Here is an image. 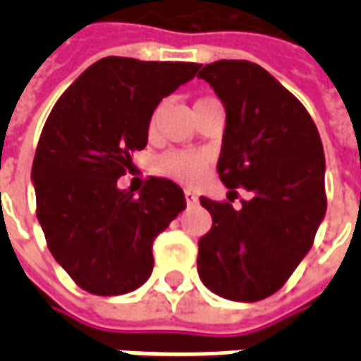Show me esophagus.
<instances>
[{
    "label": "esophagus",
    "mask_w": 361,
    "mask_h": 361,
    "mask_svg": "<svg viewBox=\"0 0 361 361\" xmlns=\"http://www.w3.org/2000/svg\"><path fill=\"white\" fill-rule=\"evenodd\" d=\"M185 201H188V204H197L199 197H197L195 191H191V189H185Z\"/></svg>",
    "instance_id": "esophagus-1"
}]
</instances>
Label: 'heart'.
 I'll use <instances>...</instances> for the list:
<instances>
[{
	"instance_id": "heart-1",
	"label": "heart",
	"mask_w": 361,
	"mask_h": 361,
	"mask_svg": "<svg viewBox=\"0 0 361 361\" xmlns=\"http://www.w3.org/2000/svg\"><path fill=\"white\" fill-rule=\"evenodd\" d=\"M157 110L152 114V123L158 118ZM209 164V158L201 154V152H189V150H172V152H166L162 157L158 158L157 168L158 172L164 173L168 178L181 181V183H193L197 181L203 172L207 170Z\"/></svg>"
}]
</instances>
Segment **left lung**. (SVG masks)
Returning a JSON list of instances; mask_svg holds the SVG:
<instances>
[{
  "label": "left lung",
  "instance_id": "1",
  "mask_svg": "<svg viewBox=\"0 0 361 361\" xmlns=\"http://www.w3.org/2000/svg\"><path fill=\"white\" fill-rule=\"evenodd\" d=\"M197 77L226 110L216 170L228 199L235 188L251 193L238 209L201 197L212 228L199 240L197 271L214 294L259 302L290 279L325 219L321 137L302 102L257 63L220 59Z\"/></svg>",
  "mask_w": 361,
  "mask_h": 361
}]
</instances>
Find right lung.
<instances>
[{"mask_svg":"<svg viewBox=\"0 0 361 361\" xmlns=\"http://www.w3.org/2000/svg\"><path fill=\"white\" fill-rule=\"evenodd\" d=\"M199 63L98 59L61 94L32 162L36 216L48 250L90 294L119 295L149 280L152 242L185 209L183 189L149 178L139 195L118 188L149 141L152 111Z\"/></svg>","mask_w":361,"mask_h":361,"instance_id":"add662e5","label":"right lung"}]
</instances>
